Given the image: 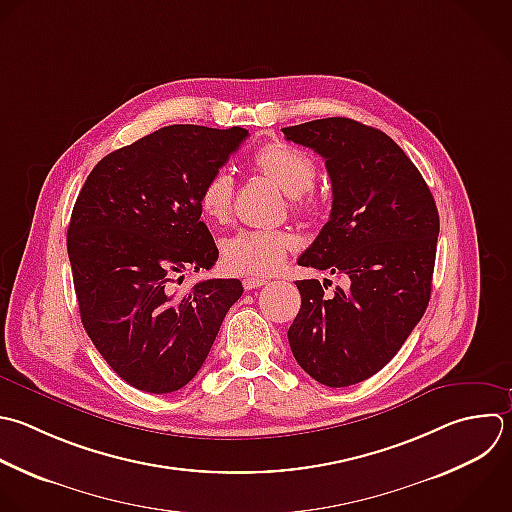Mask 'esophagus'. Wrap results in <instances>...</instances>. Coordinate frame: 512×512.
Wrapping results in <instances>:
<instances>
[{
	"mask_svg": "<svg viewBox=\"0 0 512 512\" xmlns=\"http://www.w3.org/2000/svg\"><path fill=\"white\" fill-rule=\"evenodd\" d=\"M244 290H254V288H260L264 284H268L266 278H244Z\"/></svg>",
	"mask_w": 512,
	"mask_h": 512,
	"instance_id": "1",
	"label": "esophagus"
}]
</instances>
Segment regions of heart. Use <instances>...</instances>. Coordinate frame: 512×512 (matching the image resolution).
<instances>
[{
    "label": "heart",
    "mask_w": 512,
    "mask_h": 512,
    "mask_svg": "<svg viewBox=\"0 0 512 512\" xmlns=\"http://www.w3.org/2000/svg\"><path fill=\"white\" fill-rule=\"evenodd\" d=\"M256 170L290 196L294 212L304 214L312 208L308 190L316 180L314 160L284 142H272L260 148L254 156ZM200 210L212 222H226L232 214L234 180L226 170L214 172L200 190ZM296 238L288 232H240L224 244V266L242 276H266L276 272L290 250H294Z\"/></svg>",
    "instance_id": "b5f03b06"
}]
</instances>
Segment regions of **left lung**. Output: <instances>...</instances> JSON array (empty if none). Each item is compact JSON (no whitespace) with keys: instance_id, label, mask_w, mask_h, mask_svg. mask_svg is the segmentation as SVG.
I'll return each mask as SVG.
<instances>
[{"instance_id":"8db88e82","label":"left lung","mask_w":512,"mask_h":512,"mask_svg":"<svg viewBox=\"0 0 512 512\" xmlns=\"http://www.w3.org/2000/svg\"><path fill=\"white\" fill-rule=\"evenodd\" d=\"M286 140L326 160L332 212L300 266L344 274L348 286L298 280L300 310L288 330L296 362L342 388L386 366L420 322L438 240L434 198L402 148L350 118L282 128Z\"/></svg>"}]
</instances>
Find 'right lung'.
<instances>
[{"label":"right lung","mask_w":512,"mask_h":512,"mask_svg":"<svg viewBox=\"0 0 512 512\" xmlns=\"http://www.w3.org/2000/svg\"><path fill=\"white\" fill-rule=\"evenodd\" d=\"M246 138L238 126L160 128L100 160L76 200L68 256L82 324L138 390L186 386L244 292L236 278L204 280L186 294L172 282L218 260L198 198Z\"/></svg>","instance_id":"obj_1"}]
</instances>
